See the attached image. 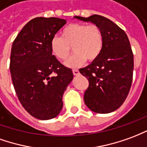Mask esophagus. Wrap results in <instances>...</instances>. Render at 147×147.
Instances as JSON below:
<instances>
[{
    "label": "esophagus",
    "mask_w": 147,
    "mask_h": 147,
    "mask_svg": "<svg viewBox=\"0 0 147 147\" xmlns=\"http://www.w3.org/2000/svg\"><path fill=\"white\" fill-rule=\"evenodd\" d=\"M73 74H74V75L75 76H78L80 74L78 69H73Z\"/></svg>",
    "instance_id": "34e87169"
}]
</instances>
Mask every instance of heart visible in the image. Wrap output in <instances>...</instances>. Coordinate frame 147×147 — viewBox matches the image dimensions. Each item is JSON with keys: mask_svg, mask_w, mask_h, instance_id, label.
Wrapping results in <instances>:
<instances>
[{"mask_svg": "<svg viewBox=\"0 0 147 147\" xmlns=\"http://www.w3.org/2000/svg\"><path fill=\"white\" fill-rule=\"evenodd\" d=\"M104 46V35L101 29L96 24H71L61 32L60 37H54L50 47L54 56L61 61L68 59L73 51L75 52L65 65L70 68L82 65L88 59L93 62L101 54Z\"/></svg>", "mask_w": 147, "mask_h": 147, "instance_id": "1", "label": "heart"}]
</instances>
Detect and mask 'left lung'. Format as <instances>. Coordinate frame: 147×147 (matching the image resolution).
Listing matches in <instances>:
<instances>
[{
    "instance_id": "1",
    "label": "left lung",
    "mask_w": 147,
    "mask_h": 147,
    "mask_svg": "<svg viewBox=\"0 0 147 147\" xmlns=\"http://www.w3.org/2000/svg\"><path fill=\"white\" fill-rule=\"evenodd\" d=\"M100 27L104 46L98 59L79 69L88 80L84 94L86 106L92 112L106 114L118 109L124 102L131 86L134 56L125 32L109 19L100 15L74 16Z\"/></svg>"
}]
</instances>
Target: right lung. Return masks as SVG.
<instances>
[{"label":"right lung","mask_w":147,"mask_h":147,"mask_svg":"<svg viewBox=\"0 0 147 147\" xmlns=\"http://www.w3.org/2000/svg\"><path fill=\"white\" fill-rule=\"evenodd\" d=\"M65 24L56 17L32 19L12 43L10 73L16 93L26 111L38 119L59 115L63 93L74 78L71 69L59 62L50 47Z\"/></svg>","instance_id":"right-lung-1"}]
</instances>
